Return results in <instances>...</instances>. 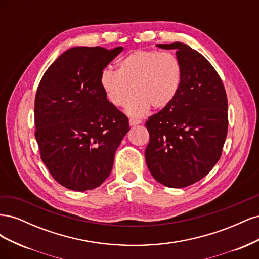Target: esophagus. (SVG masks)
I'll return each mask as SVG.
<instances>
[{
  "instance_id": "esophagus-1",
  "label": "esophagus",
  "mask_w": 259,
  "mask_h": 259,
  "mask_svg": "<svg viewBox=\"0 0 259 259\" xmlns=\"http://www.w3.org/2000/svg\"><path fill=\"white\" fill-rule=\"evenodd\" d=\"M140 123H142V120H139V119H134V117H131V119H130L131 126H134V125H137V124H140Z\"/></svg>"
}]
</instances>
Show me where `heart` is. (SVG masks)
I'll return each instance as SVG.
<instances>
[{"label":"heart","mask_w":259,"mask_h":259,"mask_svg":"<svg viewBox=\"0 0 259 259\" xmlns=\"http://www.w3.org/2000/svg\"><path fill=\"white\" fill-rule=\"evenodd\" d=\"M183 80V66L176 55L154 50H137L117 64V71L105 69L100 84L108 100L115 107L128 104L126 111L133 116L153 109L167 107L176 97Z\"/></svg>","instance_id":"obj_1"}]
</instances>
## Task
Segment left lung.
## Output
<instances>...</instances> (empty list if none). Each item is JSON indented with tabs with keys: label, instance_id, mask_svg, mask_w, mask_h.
Returning a JSON list of instances; mask_svg holds the SVG:
<instances>
[{
	"label": "left lung",
	"instance_id": "obj_1",
	"mask_svg": "<svg viewBox=\"0 0 259 259\" xmlns=\"http://www.w3.org/2000/svg\"><path fill=\"white\" fill-rule=\"evenodd\" d=\"M158 46L176 50L183 80L174 100L148 117L146 162L156 182L184 188L207 175L221 158L228 100L221 76L203 55L180 42Z\"/></svg>",
	"mask_w": 259,
	"mask_h": 259
}]
</instances>
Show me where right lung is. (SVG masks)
<instances>
[{
  "label": "right lung",
  "instance_id": "obj_1",
  "mask_svg": "<svg viewBox=\"0 0 259 259\" xmlns=\"http://www.w3.org/2000/svg\"><path fill=\"white\" fill-rule=\"evenodd\" d=\"M119 46L73 48L46 70L34 101V135L53 178L70 190H91L110 175L130 131L127 116L107 99L100 75Z\"/></svg>",
  "mask_w": 259,
  "mask_h": 259
}]
</instances>
